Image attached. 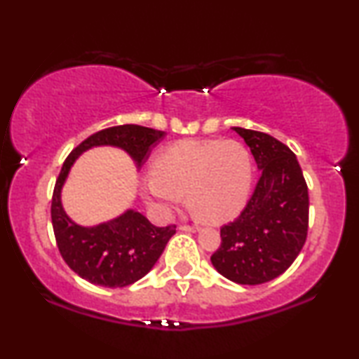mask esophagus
<instances>
[{
    "instance_id": "esophagus-1",
    "label": "esophagus",
    "mask_w": 359,
    "mask_h": 359,
    "mask_svg": "<svg viewBox=\"0 0 359 359\" xmlns=\"http://www.w3.org/2000/svg\"><path fill=\"white\" fill-rule=\"evenodd\" d=\"M180 230H183V232H196L198 230V227H194V225H180Z\"/></svg>"
}]
</instances>
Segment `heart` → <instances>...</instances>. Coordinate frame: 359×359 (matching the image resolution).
Returning a JSON list of instances; mask_svg holds the SVG:
<instances>
[{
    "label": "heart",
    "instance_id": "obj_1",
    "mask_svg": "<svg viewBox=\"0 0 359 359\" xmlns=\"http://www.w3.org/2000/svg\"><path fill=\"white\" fill-rule=\"evenodd\" d=\"M150 175L142 184L150 205L170 210L186 194L196 219L224 224L247 204L253 163L250 151L237 140H181L155 156Z\"/></svg>",
    "mask_w": 359,
    "mask_h": 359
}]
</instances>
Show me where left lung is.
Returning <instances> with one entry per match:
<instances>
[{
  "label": "left lung",
  "instance_id": "obj_1",
  "mask_svg": "<svg viewBox=\"0 0 359 359\" xmlns=\"http://www.w3.org/2000/svg\"><path fill=\"white\" fill-rule=\"evenodd\" d=\"M262 171L247 208L220 229L210 262L237 284H263L294 263L306 243L309 191L296 155L264 132L233 127Z\"/></svg>",
  "mask_w": 359,
  "mask_h": 359
}]
</instances>
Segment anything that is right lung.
I'll list each match as a JSON object with an SVG mask.
<instances>
[{
  "instance_id": "add662e5",
  "label": "right lung",
  "mask_w": 359,
  "mask_h": 359,
  "mask_svg": "<svg viewBox=\"0 0 359 359\" xmlns=\"http://www.w3.org/2000/svg\"><path fill=\"white\" fill-rule=\"evenodd\" d=\"M163 135V130L135 124L107 127L83 140L63 161L52 194V225L58 252L80 278L104 287H124L139 281L163 253L176 225L155 227L135 210H127L121 217L96 227L76 225L60 203L62 186L73 161L91 147L114 145L124 149L140 166L149 158L151 145Z\"/></svg>"
}]
</instances>
